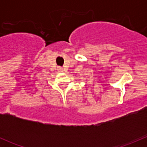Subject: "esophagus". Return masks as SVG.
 <instances>
[{
	"mask_svg": "<svg viewBox=\"0 0 147 147\" xmlns=\"http://www.w3.org/2000/svg\"><path fill=\"white\" fill-rule=\"evenodd\" d=\"M58 70L60 71V72H63V67H58Z\"/></svg>",
	"mask_w": 147,
	"mask_h": 147,
	"instance_id": "obj_1",
	"label": "esophagus"
}]
</instances>
